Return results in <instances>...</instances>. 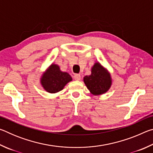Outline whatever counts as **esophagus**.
I'll return each mask as SVG.
<instances>
[{
	"instance_id": "obj_1",
	"label": "esophagus",
	"mask_w": 153,
	"mask_h": 153,
	"mask_svg": "<svg viewBox=\"0 0 153 153\" xmlns=\"http://www.w3.org/2000/svg\"><path fill=\"white\" fill-rule=\"evenodd\" d=\"M74 77L75 80H76V81H79L81 79V76L79 74H75Z\"/></svg>"
}]
</instances>
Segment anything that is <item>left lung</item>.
I'll return each mask as SVG.
<instances>
[{
    "mask_svg": "<svg viewBox=\"0 0 153 153\" xmlns=\"http://www.w3.org/2000/svg\"><path fill=\"white\" fill-rule=\"evenodd\" d=\"M84 82L92 94L98 96L108 92L113 81L108 69L99 62H95L91 68V74L84 76Z\"/></svg>",
    "mask_w": 153,
    "mask_h": 153,
    "instance_id": "8db88e82",
    "label": "left lung"
}]
</instances>
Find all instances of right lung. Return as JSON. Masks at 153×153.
Here are the masks:
<instances>
[{
  "label": "right lung",
  "instance_id": "right-lung-1",
  "mask_svg": "<svg viewBox=\"0 0 153 153\" xmlns=\"http://www.w3.org/2000/svg\"><path fill=\"white\" fill-rule=\"evenodd\" d=\"M72 81L67 72L62 71L58 65L52 63L40 77V84L46 92L51 94L60 92L67 84Z\"/></svg>",
  "mask_w": 153,
  "mask_h": 153
}]
</instances>
